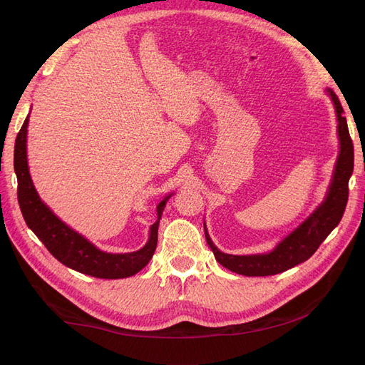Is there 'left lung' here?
Here are the masks:
<instances>
[{"label":"left lung","mask_w":365,"mask_h":365,"mask_svg":"<svg viewBox=\"0 0 365 365\" xmlns=\"http://www.w3.org/2000/svg\"><path fill=\"white\" fill-rule=\"evenodd\" d=\"M329 96L332 97L336 111L339 155L324 201L300 227L295 228L288 237H284L268 254H252V256L225 254L215 247L204 225L205 240L208 247L212 248L215 259L231 272L248 275V277H263V275H274L288 271L295 264L311 257L330 235V231L339 224L349 200V180L353 173L355 153H353V143L349 134L346 117L342 115L344 109H342L336 94L332 90H329Z\"/></svg>","instance_id":"left-lung-1"}]
</instances>
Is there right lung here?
<instances>
[{"mask_svg":"<svg viewBox=\"0 0 365 365\" xmlns=\"http://www.w3.org/2000/svg\"><path fill=\"white\" fill-rule=\"evenodd\" d=\"M27 126L29 115L21 126L16 141L14 165L18 178V202L29 228L38 236L46 248L65 267L97 279H125L137 274L152 259L158 242V225L165 202L169 196L158 204L157 222L150 227L148 244L138 251L125 254H111L101 251L88 242L83 236L76 233L68 225L54 215L41 201V197L31 182L27 164Z\"/></svg>","mask_w":365,"mask_h":365,"instance_id":"obj_1","label":"right lung"}]
</instances>
